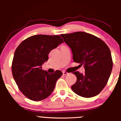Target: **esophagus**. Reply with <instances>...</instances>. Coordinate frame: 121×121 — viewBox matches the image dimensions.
Masks as SVG:
<instances>
[{
    "instance_id": "1",
    "label": "esophagus",
    "mask_w": 121,
    "mask_h": 121,
    "mask_svg": "<svg viewBox=\"0 0 121 121\" xmlns=\"http://www.w3.org/2000/svg\"><path fill=\"white\" fill-rule=\"evenodd\" d=\"M62 73H63L64 75H68L69 74L68 73H67V72H62Z\"/></svg>"
}]
</instances>
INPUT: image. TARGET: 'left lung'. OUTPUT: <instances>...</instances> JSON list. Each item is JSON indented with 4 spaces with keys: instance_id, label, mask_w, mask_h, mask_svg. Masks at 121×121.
Masks as SVG:
<instances>
[{
    "instance_id": "8db88e82",
    "label": "left lung",
    "mask_w": 121,
    "mask_h": 121,
    "mask_svg": "<svg viewBox=\"0 0 121 121\" xmlns=\"http://www.w3.org/2000/svg\"><path fill=\"white\" fill-rule=\"evenodd\" d=\"M60 36L71 49L74 62L84 65L85 70L84 74L73 72L77 81L72 90L85 98L98 95L107 84L113 68L109 47L100 39L84 32Z\"/></svg>"
}]
</instances>
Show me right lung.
I'll use <instances>...</instances> for the list:
<instances>
[{"mask_svg":"<svg viewBox=\"0 0 121 121\" xmlns=\"http://www.w3.org/2000/svg\"><path fill=\"white\" fill-rule=\"evenodd\" d=\"M64 43L59 35H37L26 39L15 51L12 72L16 84L26 97L39 101L51 95L62 72L49 73L42 65L52 49Z\"/></svg>","mask_w":121,"mask_h":121,"instance_id":"obj_1","label":"right lung"}]
</instances>
